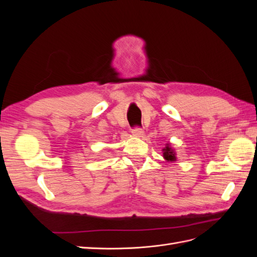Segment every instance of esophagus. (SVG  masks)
<instances>
[{"label":"esophagus","instance_id":"esophagus-1","mask_svg":"<svg viewBox=\"0 0 257 257\" xmlns=\"http://www.w3.org/2000/svg\"><path fill=\"white\" fill-rule=\"evenodd\" d=\"M132 133H133V135L134 136H137V137H142L143 135H144V130L143 128H141V127H135V128H133L132 130Z\"/></svg>","mask_w":257,"mask_h":257}]
</instances>
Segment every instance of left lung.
I'll return each instance as SVG.
<instances>
[{
  "label": "left lung",
  "instance_id": "obj_1",
  "mask_svg": "<svg viewBox=\"0 0 257 257\" xmlns=\"http://www.w3.org/2000/svg\"><path fill=\"white\" fill-rule=\"evenodd\" d=\"M163 158H164L167 162H175L177 161V153L176 150L172 147L169 143L166 144L165 148H163Z\"/></svg>",
  "mask_w": 257,
  "mask_h": 257
}]
</instances>
